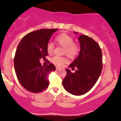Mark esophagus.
Returning a JSON list of instances; mask_svg holds the SVG:
<instances>
[{
	"label": "esophagus",
	"mask_w": 121,
	"mask_h": 121,
	"mask_svg": "<svg viewBox=\"0 0 121 121\" xmlns=\"http://www.w3.org/2000/svg\"><path fill=\"white\" fill-rule=\"evenodd\" d=\"M56 70H59V69H60L61 68L60 67L57 66V67H56Z\"/></svg>",
	"instance_id": "34e87169"
}]
</instances>
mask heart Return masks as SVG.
Returning <instances> with one entry per match:
<instances>
[{
    "instance_id": "obj_1",
    "label": "heart",
    "mask_w": 121,
    "mask_h": 121,
    "mask_svg": "<svg viewBox=\"0 0 121 121\" xmlns=\"http://www.w3.org/2000/svg\"><path fill=\"white\" fill-rule=\"evenodd\" d=\"M56 41L59 44L64 47L63 54L67 55L70 58H74L78 55L80 51V47L78 45L74 43V40L71 36L63 33L58 35L56 37ZM53 44L52 42H48L46 46V50L48 54H52L54 51ZM52 61L54 64L62 66L64 63L68 62V59L65 57H60L56 56L52 59Z\"/></svg>"
}]
</instances>
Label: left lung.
<instances>
[{
  "label": "left lung",
  "mask_w": 121,
  "mask_h": 121,
  "mask_svg": "<svg viewBox=\"0 0 121 121\" xmlns=\"http://www.w3.org/2000/svg\"><path fill=\"white\" fill-rule=\"evenodd\" d=\"M75 34L77 33L74 32ZM81 46L79 56L65 69L67 75L63 80V86L74 95H81L88 92L98 80L102 69V52L99 46L92 38L85 35L78 37Z\"/></svg>",
  "instance_id": "obj_1"
}]
</instances>
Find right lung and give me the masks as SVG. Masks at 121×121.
<instances>
[{"mask_svg": "<svg viewBox=\"0 0 121 121\" xmlns=\"http://www.w3.org/2000/svg\"><path fill=\"white\" fill-rule=\"evenodd\" d=\"M57 30L43 29L29 33L18 45L14 58V69L20 83L30 92L37 93L47 88L48 74L56 70L52 63L42 66L40 60L45 59L48 55L46 46Z\"/></svg>", "mask_w": 121, "mask_h": 121, "instance_id": "add662e5", "label": "right lung"}]
</instances>
